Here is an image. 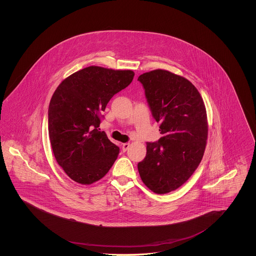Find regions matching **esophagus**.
<instances>
[{
  "label": "esophagus",
  "mask_w": 256,
  "mask_h": 256,
  "mask_svg": "<svg viewBox=\"0 0 256 256\" xmlns=\"http://www.w3.org/2000/svg\"><path fill=\"white\" fill-rule=\"evenodd\" d=\"M128 148H130V144H128V143H124V144H122V152H126V150H128Z\"/></svg>",
  "instance_id": "esophagus-1"
}]
</instances>
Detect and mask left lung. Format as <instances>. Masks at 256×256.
Masks as SVG:
<instances>
[{
  "instance_id": "8db88e82",
  "label": "left lung",
  "mask_w": 256,
  "mask_h": 256,
  "mask_svg": "<svg viewBox=\"0 0 256 256\" xmlns=\"http://www.w3.org/2000/svg\"><path fill=\"white\" fill-rule=\"evenodd\" d=\"M138 80L163 135L146 143L138 170L148 189L166 194L186 182L202 161L208 134L206 106L195 86L169 71L154 70Z\"/></svg>"
}]
</instances>
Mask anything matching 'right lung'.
Listing matches in <instances>:
<instances>
[{
	"mask_svg": "<svg viewBox=\"0 0 256 256\" xmlns=\"http://www.w3.org/2000/svg\"><path fill=\"white\" fill-rule=\"evenodd\" d=\"M134 76L130 70L89 66L66 78L54 91L48 110L50 141L56 162L74 182H96L117 159L119 146L98 128L102 111Z\"/></svg>",
	"mask_w": 256,
	"mask_h": 256,
	"instance_id": "1",
	"label": "right lung"
}]
</instances>
